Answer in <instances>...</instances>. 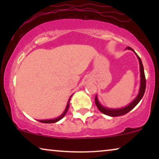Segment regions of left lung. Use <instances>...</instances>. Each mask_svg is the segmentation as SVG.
Listing matches in <instances>:
<instances>
[{
	"instance_id": "left-lung-1",
	"label": "left lung",
	"mask_w": 159,
	"mask_h": 159,
	"mask_svg": "<svg viewBox=\"0 0 159 159\" xmlns=\"http://www.w3.org/2000/svg\"><path fill=\"white\" fill-rule=\"evenodd\" d=\"M127 49L131 50L134 52V53L136 54L137 57H138L139 60V63H140V90H139V93L133 101H132L129 105L127 106H125V107L121 108H116V109H114V108H105L103 107V106H101V104L99 103L98 100L97 95L95 96V105L98 107V108L100 110V111H101L103 114L108 115V116H122V115H125L127 114L128 112L130 111L132 108H134L137 106L142 98L143 97V95H144L145 91V87H146V80H145V73H144V69H143V65L142 63V61H141L140 58L139 57L135 52L134 51V50L131 48L130 47H127Z\"/></svg>"
}]
</instances>
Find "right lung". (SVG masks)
<instances>
[{
    "mask_svg": "<svg viewBox=\"0 0 159 159\" xmlns=\"http://www.w3.org/2000/svg\"><path fill=\"white\" fill-rule=\"evenodd\" d=\"M71 97L69 98L68 103H67L66 107V108H65L64 113H63V114L61 115L60 116H58V118H56V119H46V120H38V121H40V122H42V123H55V122H57V121L61 120V119L63 117H64L65 115H66L67 111H68V109H69V101H70Z\"/></svg>",
    "mask_w": 159,
    "mask_h": 159,
    "instance_id": "1",
    "label": "right lung"
}]
</instances>
